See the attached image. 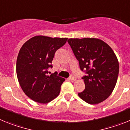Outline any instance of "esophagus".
<instances>
[{
	"mask_svg": "<svg viewBox=\"0 0 130 130\" xmlns=\"http://www.w3.org/2000/svg\"><path fill=\"white\" fill-rule=\"evenodd\" d=\"M69 79L71 80H76V78H75V76H74L73 74H71V76L69 77Z\"/></svg>",
	"mask_w": 130,
	"mask_h": 130,
	"instance_id": "obj_1",
	"label": "esophagus"
}]
</instances>
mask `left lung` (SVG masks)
Segmentation results:
<instances>
[{
    "instance_id": "obj_1",
    "label": "left lung",
    "mask_w": 130,
    "mask_h": 130,
    "mask_svg": "<svg viewBox=\"0 0 130 130\" xmlns=\"http://www.w3.org/2000/svg\"><path fill=\"white\" fill-rule=\"evenodd\" d=\"M81 71L86 73L85 89L78 96L89 104L95 105L109 98L115 88L119 64L115 52L103 40L94 38L68 40Z\"/></svg>"
}]
</instances>
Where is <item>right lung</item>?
Listing matches in <instances>:
<instances>
[{"instance_id": "add662e5", "label": "right lung", "mask_w": 130, "mask_h": 130, "mask_svg": "<svg viewBox=\"0 0 130 130\" xmlns=\"http://www.w3.org/2000/svg\"><path fill=\"white\" fill-rule=\"evenodd\" d=\"M67 38L36 36L25 42L18 54L16 73L21 89L30 99L48 103L58 96L65 78L54 73L52 61L57 50L66 43ZM50 73V72H49Z\"/></svg>"}]
</instances>
